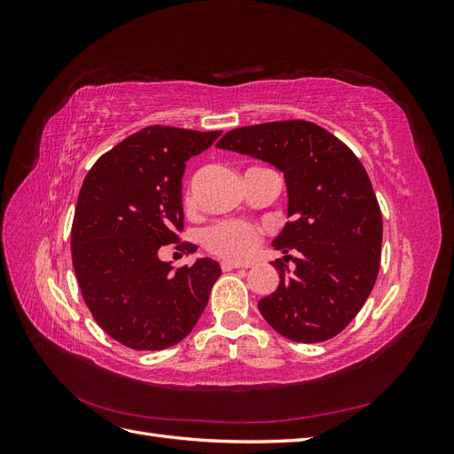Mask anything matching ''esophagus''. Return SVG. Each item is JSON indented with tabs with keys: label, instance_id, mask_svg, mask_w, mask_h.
Masks as SVG:
<instances>
[{
	"label": "esophagus",
	"instance_id": "1",
	"mask_svg": "<svg viewBox=\"0 0 454 454\" xmlns=\"http://www.w3.org/2000/svg\"><path fill=\"white\" fill-rule=\"evenodd\" d=\"M242 267H248V263H239V261H229V259H223V261H222V269H223V270L242 269Z\"/></svg>",
	"mask_w": 454,
	"mask_h": 454
}]
</instances>
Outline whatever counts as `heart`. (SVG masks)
<instances>
[{
  "mask_svg": "<svg viewBox=\"0 0 454 454\" xmlns=\"http://www.w3.org/2000/svg\"><path fill=\"white\" fill-rule=\"evenodd\" d=\"M185 204H193V195L187 193ZM261 242L259 231L240 219H223L202 231L204 248L217 257L229 261H242L250 257Z\"/></svg>",
  "mask_w": 454,
  "mask_h": 454,
  "instance_id": "b5f03b06",
  "label": "heart"
}]
</instances>
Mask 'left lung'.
I'll list each match as a JSON object with an SVG mask.
<instances>
[{
    "instance_id": "left-lung-1",
    "label": "left lung",
    "mask_w": 454,
    "mask_h": 454,
    "mask_svg": "<svg viewBox=\"0 0 454 454\" xmlns=\"http://www.w3.org/2000/svg\"><path fill=\"white\" fill-rule=\"evenodd\" d=\"M217 147L267 160L286 177L290 222L272 246L295 255L272 263L280 284L259 301V312L295 342L339 335L380 267L382 215L364 164L337 136L303 119L229 130Z\"/></svg>"
}]
</instances>
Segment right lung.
<instances>
[{"label":"right lung","instance_id":"1","mask_svg":"<svg viewBox=\"0 0 454 454\" xmlns=\"http://www.w3.org/2000/svg\"><path fill=\"white\" fill-rule=\"evenodd\" d=\"M222 130L147 127L109 149L89 170L72 225L74 270L92 318L132 350H162L185 339L222 277L197 259L172 272L162 246L193 254L184 231L185 162Z\"/></svg>","mask_w":454,"mask_h":454}]
</instances>
